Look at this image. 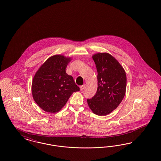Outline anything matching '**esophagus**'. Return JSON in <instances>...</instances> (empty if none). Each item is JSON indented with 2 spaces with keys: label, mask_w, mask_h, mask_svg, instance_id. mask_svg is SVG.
Masks as SVG:
<instances>
[{
  "label": "esophagus",
  "mask_w": 161,
  "mask_h": 161,
  "mask_svg": "<svg viewBox=\"0 0 161 161\" xmlns=\"http://www.w3.org/2000/svg\"><path fill=\"white\" fill-rule=\"evenodd\" d=\"M85 84H84V85H82V86H81L80 87V90L81 91H82V90H83L85 88Z\"/></svg>",
  "instance_id": "esophagus-1"
}]
</instances>
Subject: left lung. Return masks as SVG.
Returning a JSON list of instances; mask_svg holds the SVG:
<instances>
[{"label":"left lung","instance_id":"obj_1","mask_svg":"<svg viewBox=\"0 0 161 161\" xmlns=\"http://www.w3.org/2000/svg\"><path fill=\"white\" fill-rule=\"evenodd\" d=\"M92 58L97 72V89L94 97L87 101L94 114L105 116L116 109L125 95L126 73L121 64L108 53H97Z\"/></svg>","mask_w":161,"mask_h":161}]
</instances>
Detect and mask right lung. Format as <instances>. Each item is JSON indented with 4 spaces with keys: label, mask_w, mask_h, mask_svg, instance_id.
Segmentation results:
<instances>
[{
    "label": "right lung",
    "mask_w": 161,
    "mask_h": 161,
    "mask_svg": "<svg viewBox=\"0 0 161 161\" xmlns=\"http://www.w3.org/2000/svg\"><path fill=\"white\" fill-rule=\"evenodd\" d=\"M71 60L62 55L53 56L41 66L33 78V99L46 112L59 111L73 92L80 90L73 77L65 71Z\"/></svg>",
    "instance_id": "obj_1"
}]
</instances>
